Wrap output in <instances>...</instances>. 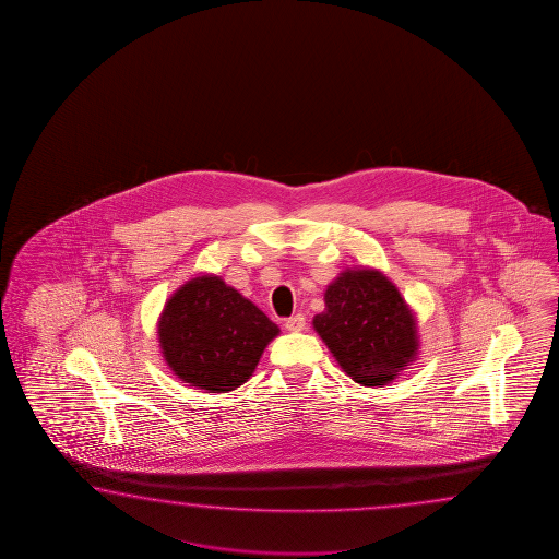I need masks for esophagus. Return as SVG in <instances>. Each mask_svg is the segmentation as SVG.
Segmentation results:
<instances>
[{"mask_svg":"<svg viewBox=\"0 0 559 559\" xmlns=\"http://www.w3.org/2000/svg\"><path fill=\"white\" fill-rule=\"evenodd\" d=\"M304 328H306V318H304L301 313H297V316H292V318L285 320V330H287V332H301Z\"/></svg>","mask_w":559,"mask_h":559,"instance_id":"obj_1","label":"esophagus"}]
</instances>
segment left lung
Instances as JSON below:
<instances>
[{"label":"left lung","instance_id":"left-lung-1","mask_svg":"<svg viewBox=\"0 0 559 559\" xmlns=\"http://www.w3.org/2000/svg\"><path fill=\"white\" fill-rule=\"evenodd\" d=\"M313 328L345 373L383 385L414 361L416 320L397 287L376 270H347L325 289Z\"/></svg>","mask_w":559,"mask_h":559}]
</instances>
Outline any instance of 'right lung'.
<instances>
[{"label":"right lung","mask_w":559,"mask_h":559,"mask_svg":"<svg viewBox=\"0 0 559 559\" xmlns=\"http://www.w3.org/2000/svg\"><path fill=\"white\" fill-rule=\"evenodd\" d=\"M157 333L179 380L222 393L250 380L280 328L217 275H200L167 299Z\"/></svg>","instance_id":"right-lung-1"}]
</instances>
